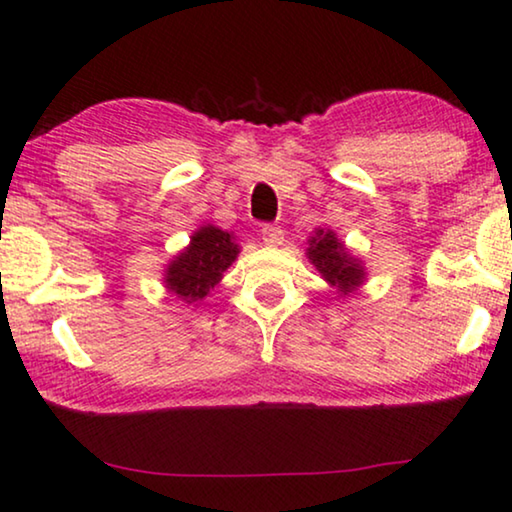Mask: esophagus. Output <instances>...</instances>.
Instances as JSON below:
<instances>
[{"label": "esophagus", "instance_id": "obj_1", "mask_svg": "<svg viewBox=\"0 0 512 512\" xmlns=\"http://www.w3.org/2000/svg\"><path fill=\"white\" fill-rule=\"evenodd\" d=\"M262 241L264 245H269V248H278V245H283V229L276 227V224H264Z\"/></svg>", "mask_w": 512, "mask_h": 512}]
</instances>
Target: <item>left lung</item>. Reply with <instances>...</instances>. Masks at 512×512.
I'll return each mask as SVG.
<instances>
[{
	"label": "left lung",
	"mask_w": 512,
	"mask_h": 512,
	"mask_svg": "<svg viewBox=\"0 0 512 512\" xmlns=\"http://www.w3.org/2000/svg\"><path fill=\"white\" fill-rule=\"evenodd\" d=\"M306 243H309V248H306L309 262L318 269L323 281L332 290H337L339 297L353 295L365 283L367 271L363 260L346 248V243L335 231L318 227Z\"/></svg>",
	"instance_id": "1"
}]
</instances>
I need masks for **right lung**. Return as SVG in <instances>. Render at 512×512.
Instances as JSON below:
<instances>
[{
  "instance_id": "right-lung-1",
  "label": "right lung",
  "mask_w": 512,
  "mask_h": 512,
  "mask_svg": "<svg viewBox=\"0 0 512 512\" xmlns=\"http://www.w3.org/2000/svg\"><path fill=\"white\" fill-rule=\"evenodd\" d=\"M241 245L231 231H224L215 224H201L189 236V245L182 248L166 264L163 285L170 295L180 297L185 304L199 306L215 285L222 281V274L236 262Z\"/></svg>"
}]
</instances>
